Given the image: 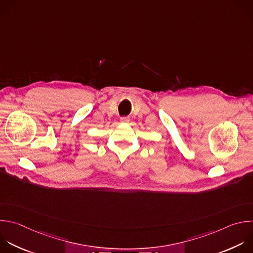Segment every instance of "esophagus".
<instances>
[{
	"label": "esophagus",
	"instance_id": "esophagus-1",
	"mask_svg": "<svg viewBox=\"0 0 253 253\" xmlns=\"http://www.w3.org/2000/svg\"><path fill=\"white\" fill-rule=\"evenodd\" d=\"M120 121L123 122V123H127V122H129V118H127V117H121Z\"/></svg>",
	"mask_w": 253,
	"mask_h": 253
}]
</instances>
